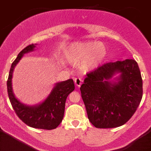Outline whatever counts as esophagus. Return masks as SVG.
Returning <instances> with one entry per match:
<instances>
[{
	"mask_svg": "<svg viewBox=\"0 0 151 151\" xmlns=\"http://www.w3.org/2000/svg\"><path fill=\"white\" fill-rule=\"evenodd\" d=\"M74 82H75V85H76L77 87H80L82 83V79L81 78H76L74 79Z\"/></svg>",
	"mask_w": 151,
	"mask_h": 151,
	"instance_id": "1",
	"label": "esophagus"
}]
</instances>
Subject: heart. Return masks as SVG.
<instances>
[{
    "mask_svg": "<svg viewBox=\"0 0 151 151\" xmlns=\"http://www.w3.org/2000/svg\"><path fill=\"white\" fill-rule=\"evenodd\" d=\"M66 59L74 65H81L82 69L92 71L97 69L106 57L104 45L95 41L75 42L64 50Z\"/></svg>",
    "mask_w": 151,
    "mask_h": 151,
    "instance_id": "1",
    "label": "heart"
}]
</instances>
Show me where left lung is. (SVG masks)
<instances>
[{
  "instance_id": "8db88e82",
  "label": "left lung",
  "mask_w": 151,
  "mask_h": 151,
  "mask_svg": "<svg viewBox=\"0 0 151 151\" xmlns=\"http://www.w3.org/2000/svg\"><path fill=\"white\" fill-rule=\"evenodd\" d=\"M116 74L119 76L113 78ZM80 90L88 118L96 128L124 125L142 98V78L134 60L104 64L88 73Z\"/></svg>"
}]
</instances>
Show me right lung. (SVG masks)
<instances>
[{
    "label": "right lung",
    "mask_w": 151,
    "mask_h": 151,
    "mask_svg": "<svg viewBox=\"0 0 151 151\" xmlns=\"http://www.w3.org/2000/svg\"><path fill=\"white\" fill-rule=\"evenodd\" d=\"M36 45L37 44H32L25 47L12 63L6 82L8 96L13 110L24 123L35 129L51 130L56 129L62 122L66 100L68 95L75 89L73 80L70 78L56 83L46 99L34 106H29L21 103L13 94L12 87V78L14 68L24 54L33 51Z\"/></svg>",
    "instance_id": "add662e5"
}]
</instances>
